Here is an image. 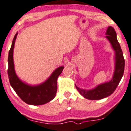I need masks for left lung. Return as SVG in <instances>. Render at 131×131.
<instances>
[{
	"label": "left lung",
	"mask_w": 131,
	"mask_h": 131,
	"mask_svg": "<svg viewBox=\"0 0 131 131\" xmlns=\"http://www.w3.org/2000/svg\"><path fill=\"white\" fill-rule=\"evenodd\" d=\"M105 38L111 45L114 51V71L110 81L100 84L91 89H84L75 86L80 94L84 98L89 100H99L109 96L114 92L120 82L124 71L125 61L121 46L117 39V34L114 29L109 26L105 32Z\"/></svg>",
	"instance_id": "left-lung-1"
}]
</instances>
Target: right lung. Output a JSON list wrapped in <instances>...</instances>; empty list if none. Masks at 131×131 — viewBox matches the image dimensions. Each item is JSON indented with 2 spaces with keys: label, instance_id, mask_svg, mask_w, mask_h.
<instances>
[{
  "label": "right lung",
  "instance_id": "add662e5",
  "mask_svg": "<svg viewBox=\"0 0 131 131\" xmlns=\"http://www.w3.org/2000/svg\"><path fill=\"white\" fill-rule=\"evenodd\" d=\"M18 32L14 37L8 56V76L10 85L24 102L29 105H43L50 102L56 97L57 78L64 69V66L57 67L43 82L31 85L24 82L17 76L14 62V49Z\"/></svg>",
  "mask_w": 131,
  "mask_h": 131
}]
</instances>
